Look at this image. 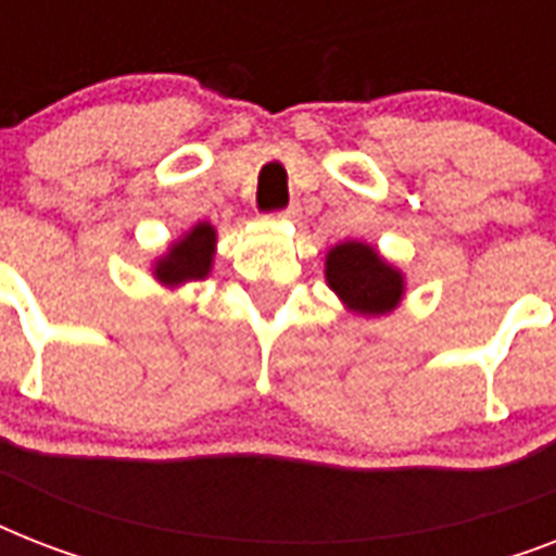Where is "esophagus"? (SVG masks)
<instances>
[{
  "label": "esophagus",
  "instance_id": "esophagus-1",
  "mask_svg": "<svg viewBox=\"0 0 556 556\" xmlns=\"http://www.w3.org/2000/svg\"><path fill=\"white\" fill-rule=\"evenodd\" d=\"M303 216V210H300V204H291L288 210H282V213H274V222H296V218Z\"/></svg>",
  "mask_w": 556,
  "mask_h": 556
}]
</instances>
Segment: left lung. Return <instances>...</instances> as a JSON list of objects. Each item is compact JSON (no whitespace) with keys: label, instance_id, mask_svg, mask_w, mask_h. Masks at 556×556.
<instances>
[{"label":"left lung","instance_id":"obj_1","mask_svg":"<svg viewBox=\"0 0 556 556\" xmlns=\"http://www.w3.org/2000/svg\"><path fill=\"white\" fill-rule=\"evenodd\" d=\"M326 286L346 312L361 317H383L401 305L406 294L404 270L380 256L375 244L346 239L326 253Z\"/></svg>","mask_w":556,"mask_h":556}]
</instances>
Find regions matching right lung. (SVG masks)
I'll return each mask as SVG.
<instances>
[{
	"label": "right lung",
	"mask_w": 556,
	"mask_h": 556,
	"mask_svg": "<svg viewBox=\"0 0 556 556\" xmlns=\"http://www.w3.org/2000/svg\"><path fill=\"white\" fill-rule=\"evenodd\" d=\"M216 242L218 233L210 222L192 225L185 236H178L176 242L152 262V277L167 288H181L195 279H207L213 270Z\"/></svg>",
	"instance_id": "obj_1"
}]
</instances>
